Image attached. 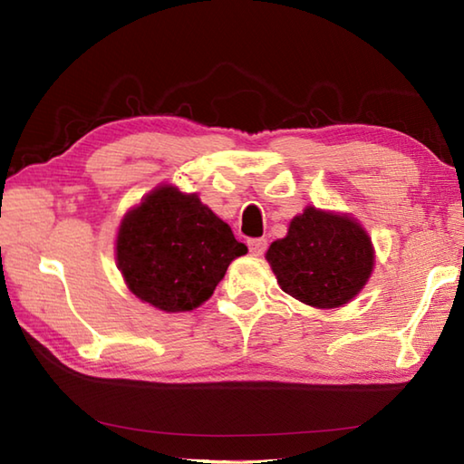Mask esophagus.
Here are the masks:
<instances>
[{"instance_id":"1","label":"esophagus","mask_w":464,"mask_h":464,"mask_svg":"<svg viewBox=\"0 0 464 464\" xmlns=\"http://www.w3.org/2000/svg\"><path fill=\"white\" fill-rule=\"evenodd\" d=\"M247 245H249L251 255H255V257H261L265 249H267V239H249Z\"/></svg>"}]
</instances>
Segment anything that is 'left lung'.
I'll return each instance as SVG.
<instances>
[{
    "label": "left lung",
    "mask_w": 464,
    "mask_h": 464,
    "mask_svg": "<svg viewBox=\"0 0 464 464\" xmlns=\"http://www.w3.org/2000/svg\"><path fill=\"white\" fill-rule=\"evenodd\" d=\"M265 259L291 297L317 309H337L367 285L374 249L354 217L307 205L293 217L287 235L271 243Z\"/></svg>",
    "instance_id": "obj_1"
}]
</instances>
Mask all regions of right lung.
Wrapping results in <instances>:
<instances>
[{
  "label": "right lung",
  "mask_w": 464,
  "mask_h": 464,
  "mask_svg": "<svg viewBox=\"0 0 464 464\" xmlns=\"http://www.w3.org/2000/svg\"><path fill=\"white\" fill-rule=\"evenodd\" d=\"M245 253L247 247L199 195L173 185L155 187L127 211L115 239L127 289L165 313L199 307Z\"/></svg>",
  "instance_id": "1"
}]
</instances>
